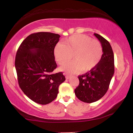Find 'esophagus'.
<instances>
[{"label": "esophagus", "instance_id": "34e87169", "mask_svg": "<svg viewBox=\"0 0 133 133\" xmlns=\"http://www.w3.org/2000/svg\"><path fill=\"white\" fill-rule=\"evenodd\" d=\"M65 78H66L67 79H69L70 77H71V75H69V74H65Z\"/></svg>", "mask_w": 133, "mask_h": 133}]
</instances>
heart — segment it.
Instances as JSON below:
<instances>
[{
    "label": "heart",
    "instance_id": "1",
    "mask_svg": "<svg viewBox=\"0 0 133 133\" xmlns=\"http://www.w3.org/2000/svg\"><path fill=\"white\" fill-rule=\"evenodd\" d=\"M54 56L59 64L63 65L71 60L74 61L65 64L62 71L77 72L81 70L88 72L94 69L103 56V47L99 41L84 34L72 36L59 43L54 48Z\"/></svg>",
    "mask_w": 133,
    "mask_h": 133
}]
</instances>
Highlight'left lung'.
<instances>
[{"instance_id":"8db88e82","label":"left lung","mask_w":133,"mask_h":133,"mask_svg":"<svg viewBox=\"0 0 133 133\" xmlns=\"http://www.w3.org/2000/svg\"><path fill=\"white\" fill-rule=\"evenodd\" d=\"M94 34L103 47V56L93 69L78 76L79 84L74 91L76 97L87 103L97 101L104 96L114 73V53L110 44L100 35Z\"/></svg>"}]
</instances>
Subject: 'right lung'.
I'll use <instances>...</instances> for the list:
<instances>
[{"mask_svg": "<svg viewBox=\"0 0 133 133\" xmlns=\"http://www.w3.org/2000/svg\"><path fill=\"white\" fill-rule=\"evenodd\" d=\"M61 36L46 32L25 38L17 51L15 67L18 83L24 94L35 103L47 104L57 97L59 86L65 80L57 68L54 51Z\"/></svg>", "mask_w": 133, "mask_h": 133, "instance_id": "obj_1", "label": "right lung"}]
</instances>
